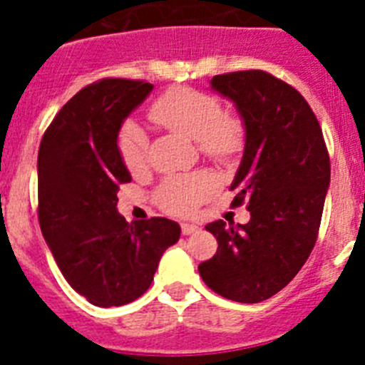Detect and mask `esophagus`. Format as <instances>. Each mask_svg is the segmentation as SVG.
<instances>
[{
	"label": "esophagus",
	"mask_w": 365,
	"mask_h": 365,
	"mask_svg": "<svg viewBox=\"0 0 365 365\" xmlns=\"http://www.w3.org/2000/svg\"><path fill=\"white\" fill-rule=\"evenodd\" d=\"M180 232H182V235H192L195 234V232H199V227L190 225V222H182V225H180Z\"/></svg>",
	"instance_id": "esophagus-1"
}]
</instances>
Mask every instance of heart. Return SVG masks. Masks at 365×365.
<instances>
[{
	"label": "heart",
	"instance_id": "1",
	"mask_svg": "<svg viewBox=\"0 0 365 365\" xmlns=\"http://www.w3.org/2000/svg\"><path fill=\"white\" fill-rule=\"evenodd\" d=\"M150 118L166 130L186 135L197 140V146L208 159H234L243 150L245 128L232 113H222L215 96L195 91L190 87L172 89L157 98L150 108ZM150 138L133 122H125L118 131V153L131 173L144 170L148 163ZM215 190L210 173L197 172L190 175L168 177L157 190V202L170 214L185 215Z\"/></svg>",
	"mask_w": 365,
	"mask_h": 365
}]
</instances>
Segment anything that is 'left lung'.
I'll use <instances>...</instances> for the list:
<instances>
[{"mask_svg":"<svg viewBox=\"0 0 365 365\" xmlns=\"http://www.w3.org/2000/svg\"><path fill=\"white\" fill-rule=\"evenodd\" d=\"M212 87L234 100L247 130L232 206L247 225L210 222L217 252L202 261V282L222 298L259 303L289 285L318 240L331 160L307 100L267 71L217 74Z\"/></svg>","mask_w":365,"mask_h":365,"instance_id":"8db88e82","label":"left lung"}]
</instances>
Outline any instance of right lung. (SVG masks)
Listing matches in <instances>:
<instances>
[{
    "label": "right lung",
    "instance_id": "obj_1",
    "mask_svg": "<svg viewBox=\"0 0 365 365\" xmlns=\"http://www.w3.org/2000/svg\"><path fill=\"white\" fill-rule=\"evenodd\" d=\"M153 89L146 80L102 78L56 113L38 151V219L58 269L96 307H120L150 289L160 256L179 241L166 217L128 222L118 186L131 175L118 153L124 118Z\"/></svg>",
    "mask_w": 365,
    "mask_h": 365
}]
</instances>
